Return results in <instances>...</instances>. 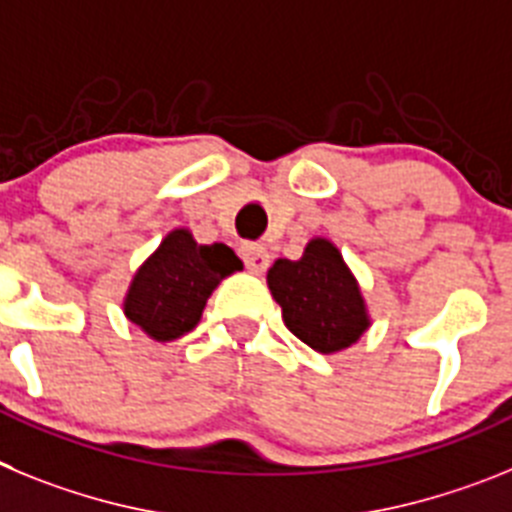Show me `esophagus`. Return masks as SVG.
<instances>
[{
	"instance_id": "esophagus-1",
	"label": "esophagus",
	"mask_w": 512,
	"mask_h": 512,
	"mask_svg": "<svg viewBox=\"0 0 512 512\" xmlns=\"http://www.w3.org/2000/svg\"><path fill=\"white\" fill-rule=\"evenodd\" d=\"M242 260H244V265H247V270H250V273H262V270L268 268L270 255H268V250L262 247V244H244Z\"/></svg>"
}]
</instances>
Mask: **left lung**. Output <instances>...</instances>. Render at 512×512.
I'll use <instances>...</instances> for the list:
<instances>
[{
  "instance_id": "1",
  "label": "left lung",
  "mask_w": 512,
  "mask_h": 512,
  "mask_svg": "<svg viewBox=\"0 0 512 512\" xmlns=\"http://www.w3.org/2000/svg\"><path fill=\"white\" fill-rule=\"evenodd\" d=\"M268 286L288 330L319 353L350 348L368 327L358 283L327 239H311L301 260H275Z\"/></svg>"
}]
</instances>
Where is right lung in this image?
<instances>
[{"label": "right lung", "instance_id": "1", "mask_svg": "<svg viewBox=\"0 0 512 512\" xmlns=\"http://www.w3.org/2000/svg\"><path fill=\"white\" fill-rule=\"evenodd\" d=\"M242 268L226 244H198L175 229L139 268L126 296V317L154 340H175L198 324L211 291Z\"/></svg>", "mask_w": 512, "mask_h": 512}]
</instances>
